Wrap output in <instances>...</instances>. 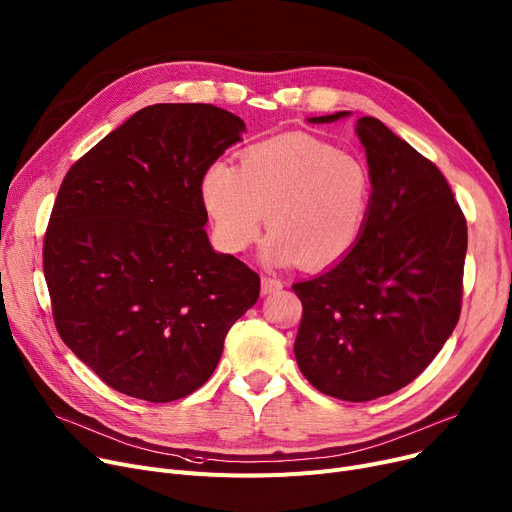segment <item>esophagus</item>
I'll list each match as a JSON object with an SVG mask.
<instances>
[{
  "label": "esophagus",
  "mask_w": 512,
  "mask_h": 512,
  "mask_svg": "<svg viewBox=\"0 0 512 512\" xmlns=\"http://www.w3.org/2000/svg\"><path fill=\"white\" fill-rule=\"evenodd\" d=\"M284 288V282L278 278H270V276H263L261 278V294H272Z\"/></svg>",
  "instance_id": "1"
}]
</instances>
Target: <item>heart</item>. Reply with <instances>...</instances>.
I'll return each instance as SVG.
<instances>
[{
	"label": "heart",
	"mask_w": 512,
	"mask_h": 512,
	"mask_svg": "<svg viewBox=\"0 0 512 512\" xmlns=\"http://www.w3.org/2000/svg\"><path fill=\"white\" fill-rule=\"evenodd\" d=\"M201 197L224 251L249 249L267 213L265 261L324 270L355 249L371 178L359 157L311 134L286 132L242 149L238 168L209 166Z\"/></svg>",
	"instance_id": "1"
}]
</instances>
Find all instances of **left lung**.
Instances as JSON below:
<instances>
[{"instance_id":"1","label":"left lung","mask_w":512,"mask_h":512,"mask_svg":"<svg viewBox=\"0 0 512 512\" xmlns=\"http://www.w3.org/2000/svg\"><path fill=\"white\" fill-rule=\"evenodd\" d=\"M355 130L371 178L367 222L332 270L292 284L303 303L294 357L319 392L367 402L411 384L452 334L467 220L432 161L378 118H359Z\"/></svg>"}]
</instances>
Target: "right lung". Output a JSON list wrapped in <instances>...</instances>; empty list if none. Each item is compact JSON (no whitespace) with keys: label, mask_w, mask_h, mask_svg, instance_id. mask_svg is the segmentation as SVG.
Listing matches in <instances>:
<instances>
[{"label":"right lung","mask_w":512,"mask_h":512,"mask_svg":"<svg viewBox=\"0 0 512 512\" xmlns=\"http://www.w3.org/2000/svg\"><path fill=\"white\" fill-rule=\"evenodd\" d=\"M245 122L209 103H157L68 170L43 274L70 351L114 390L170 402L201 388L259 276L215 253L201 180Z\"/></svg>","instance_id":"obj_1"}]
</instances>
